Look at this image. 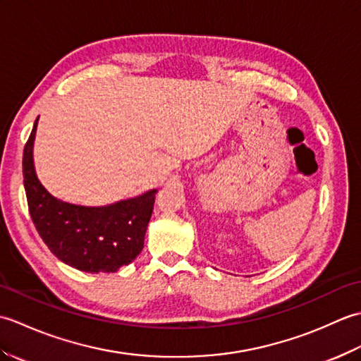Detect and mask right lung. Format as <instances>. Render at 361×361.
Listing matches in <instances>:
<instances>
[{"mask_svg": "<svg viewBox=\"0 0 361 361\" xmlns=\"http://www.w3.org/2000/svg\"><path fill=\"white\" fill-rule=\"evenodd\" d=\"M37 121L23 152V176L38 234L54 256L80 271L110 273L128 265L144 247L158 190L99 208L57 200L38 181L34 169Z\"/></svg>", "mask_w": 361, "mask_h": 361, "instance_id": "1", "label": "right lung"}]
</instances>
